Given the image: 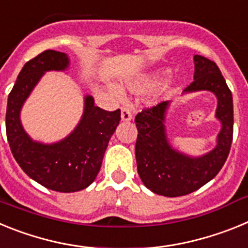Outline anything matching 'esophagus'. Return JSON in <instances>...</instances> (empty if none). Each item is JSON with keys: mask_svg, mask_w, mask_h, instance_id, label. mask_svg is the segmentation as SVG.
I'll use <instances>...</instances> for the list:
<instances>
[{"mask_svg": "<svg viewBox=\"0 0 248 248\" xmlns=\"http://www.w3.org/2000/svg\"><path fill=\"white\" fill-rule=\"evenodd\" d=\"M131 118H133V115H131L130 109H129L128 107H123L122 108V120H124V122H129Z\"/></svg>", "mask_w": 248, "mask_h": 248, "instance_id": "1", "label": "esophagus"}]
</instances>
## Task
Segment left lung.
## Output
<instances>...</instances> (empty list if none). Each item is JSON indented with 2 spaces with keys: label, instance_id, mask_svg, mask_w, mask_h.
<instances>
[{
  "label": "left lung",
  "instance_id": "1",
  "mask_svg": "<svg viewBox=\"0 0 248 248\" xmlns=\"http://www.w3.org/2000/svg\"><path fill=\"white\" fill-rule=\"evenodd\" d=\"M194 61V82L184 92L210 91L217 97L216 118L221 120L222 128L214 150L201 157H190L170 146L164 125L169 102L144 108L135 117L138 174L149 190L168 198L191 194L212 180L222 169L231 149L233 135L231 91L216 63L202 56H195Z\"/></svg>",
  "mask_w": 248,
  "mask_h": 248
}]
</instances>
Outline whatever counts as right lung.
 Returning a JSON list of instances; mask_svg holds the SVG:
<instances>
[{
	"instance_id": "obj_1",
	"label": "right lung",
	"mask_w": 248,
	"mask_h": 248,
	"mask_svg": "<svg viewBox=\"0 0 248 248\" xmlns=\"http://www.w3.org/2000/svg\"><path fill=\"white\" fill-rule=\"evenodd\" d=\"M68 64L67 54L52 49L28 61L8 94L6 111V134L17 164L31 179L58 192L79 191L95 180L109 139L122 119L120 109L104 110L88 95L82 120L64 140L45 145L26 134L19 120L25 100L45 72L63 71Z\"/></svg>"
}]
</instances>
